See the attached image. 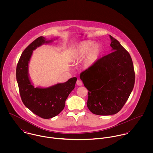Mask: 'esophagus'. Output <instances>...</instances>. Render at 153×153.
Masks as SVG:
<instances>
[{
	"label": "esophagus",
	"instance_id": "34e87169",
	"mask_svg": "<svg viewBox=\"0 0 153 153\" xmlns=\"http://www.w3.org/2000/svg\"><path fill=\"white\" fill-rule=\"evenodd\" d=\"M76 85L78 86H81V85H82V82L81 80L78 79L76 81Z\"/></svg>",
	"mask_w": 153,
	"mask_h": 153
}]
</instances>
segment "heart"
<instances>
[{
    "label": "heart",
    "instance_id": "1",
    "mask_svg": "<svg viewBox=\"0 0 153 153\" xmlns=\"http://www.w3.org/2000/svg\"><path fill=\"white\" fill-rule=\"evenodd\" d=\"M102 52L99 44H94L91 41H84L78 44L72 51V59L74 62H79L84 59V64L86 67L92 65L97 60Z\"/></svg>",
    "mask_w": 153,
    "mask_h": 153
}]
</instances>
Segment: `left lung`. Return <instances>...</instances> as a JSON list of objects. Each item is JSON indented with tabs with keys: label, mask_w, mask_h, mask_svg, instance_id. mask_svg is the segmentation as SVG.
Masks as SVG:
<instances>
[{
	"label": "left lung",
	"mask_w": 153,
	"mask_h": 153,
	"mask_svg": "<svg viewBox=\"0 0 153 153\" xmlns=\"http://www.w3.org/2000/svg\"><path fill=\"white\" fill-rule=\"evenodd\" d=\"M112 52L80 74L88 90V108L94 114L114 115L123 107L133 89L135 72L130 53L109 35Z\"/></svg>",
	"instance_id": "8db88e82"
}]
</instances>
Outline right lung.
<instances>
[{
    "mask_svg": "<svg viewBox=\"0 0 153 153\" xmlns=\"http://www.w3.org/2000/svg\"><path fill=\"white\" fill-rule=\"evenodd\" d=\"M51 42L52 40L46 41L43 36L36 39L23 51L16 67V80L23 103L33 113L44 119L54 117L64 109L66 100L74 89L77 80L74 77L64 83L49 87H34L28 73L33 51Z\"/></svg>",
    "mask_w": 153,
    "mask_h": 153,
    "instance_id": "right-lung-1",
    "label": "right lung"
}]
</instances>
